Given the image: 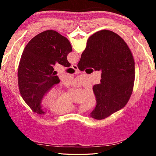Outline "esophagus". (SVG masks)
I'll use <instances>...</instances> for the list:
<instances>
[{
  "instance_id": "obj_1",
  "label": "esophagus",
  "mask_w": 156,
  "mask_h": 156,
  "mask_svg": "<svg viewBox=\"0 0 156 156\" xmlns=\"http://www.w3.org/2000/svg\"><path fill=\"white\" fill-rule=\"evenodd\" d=\"M71 67H72L73 69H74L75 70H78V67L76 64H72Z\"/></svg>"
}]
</instances>
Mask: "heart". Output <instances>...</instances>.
<instances>
[{"label":"heart","instance_id":"obj_1","mask_svg":"<svg viewBox=\"0 0 156 156\" xmlns=\"http://www.w3.org/2000/svg\"><path fill=\"white\" fill-rule=\"evenodd\" d=\"M41 105L45 107H50L51 111L58 115H63L76 110L83 111L85 107L77 106L64 95L62 89L53 87L47 91L41 98ZM96 103V96L94 92H90L87 97L85 104L88 107H92Z\"/></svg>","mask_w":156,"mask_h":156}]
</instances>
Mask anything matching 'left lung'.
Wrapping results in <instances>:
<instances>
[{
  "mask_svg": "<svg viewBox=\"0 0 156 156\" xmlns=\"http://www.w3.org/2000/svg\"><path fill=\"white\" fill-rule=\"evenodd\" d=\"M72 51L69 40L53 30L40 33L26 45L19 64L18 85L22 98L33 112L45 114L41 107V98L60 83L53 65L57 62L69 67L67 56Z\"/></svg>",
  "mask_w": 156,
  "mask_h": 156,
  "instance_id": "obj_1",
  "label": "left lung"
}]
</instances>
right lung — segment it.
Listing matches in <instances>:
<instances>
[{
	"label": "right lung",
	"instance_id": "right-lung-1",
	"mask_svg": "<svg viewBox=\"0 0 156 156\" xmlns=\"http://www.w3.org/2000/svg\"><path fill=\"white\" fill-rule=\"evenodd\" d=\"M84 71H101L100 83L93 87L97 105L90 116L104 119L122 109L133 92L135 77L133 56L127 44L114 32L102 30L89 37L77 64Z\"/></svg>",
	"mask_w": 156,
	"mask_h": 156
}]
</instances>
